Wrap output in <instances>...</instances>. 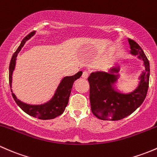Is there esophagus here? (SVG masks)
Returning <instances> with one entry per match:
<instances>
[{"label":"esophagus","instance_id":"esophagus-1","mask_svg":"<svg viewBox=\"0 0 157 157\" xmlns=\"http://www.w3.org/2000/svg\"><path fill=\"white\" fill-rule=\"evenodd\" d=\"M88 75H89V72L88 71H84L83 73H82V78L87 79L88 78Z\"/></svg>","mask_w":157,"mask_h":157}]
</instances>
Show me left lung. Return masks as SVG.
<instances>
[{"instance_id":"1","label":"left lung","mask_w":157,"mask_h":157,"mask_svg":"<svg viewBox=\"0 0 157 157\" xmlns=\"http://www.w3.org/2000/svg\"><path fill=\"white\" fill-rule=\"evenodd\" d=\"M130 54L137 56L143 62L144 70L138 76V87L128 93H122L116 87L120 78V67L116 64L108 72L97 71L88 77L90 85V102L91 111L102 120L116 121L124 119L136 110L144 101L149 87L150 63L140 46L132 39H128Z\"/></svg>"}]
</instances>
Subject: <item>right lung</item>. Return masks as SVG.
<instances>
[{
	"label": "right lung",
	"instance_id": "right-lung-1",
	"mask_svg": "<svg viewBox=\"0 0 157 157\" xmlns=\"http://www.w3.org/2000/svg\"><path fill=\"white\" fill-rule=\"evenodd\" d=\"M35 32H36L35 31L32 32L22 39L20 45L17 48V51L14 53L12 58H11L9 67L10 86V90L14 101L24 112L26 113L31 116L38 118L39 119H43V120L52 119L57 117L58 116H59L64 112L68 102H69V98L70 96L71 90H72L74 82L82 76V72H78V73L75 74V75H72V76L63 77L61 79L60 82L55 90L54 96L47 102L41 103V104H29V103H24L21 101L20 100H19L17 98V96L13 93V90L11 89L12 88L13 73V71L16 67L17 55H18L19 51H21L25 42L35 35Z\"/></svg>",
	"mask_w": 157,
	"mask_h": 157
}]
</instances>
